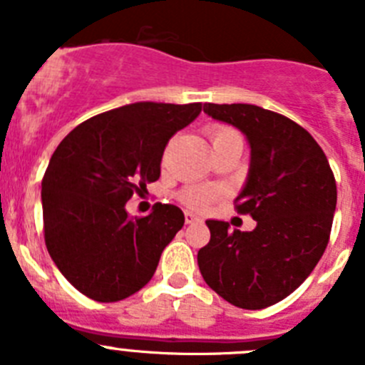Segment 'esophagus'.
Wrapping results in <instances>:
<instances>
[{
  "label": "esophagus",
  "instance_id": "34e87169",
  "mask_svg": "<svg viewBox=\"0 0 365 365\" xmlns=\"http://www.w3.org/2000/svg\"><path fill=\"white\" fill-rule=\"evenodd\" d=\"M185 221L186 225H193V222H202V217H199L197 214H192V212H186Z\"/></svg>",
  "mask_w": 365,
  "mask_h": 365
}]
</instances>
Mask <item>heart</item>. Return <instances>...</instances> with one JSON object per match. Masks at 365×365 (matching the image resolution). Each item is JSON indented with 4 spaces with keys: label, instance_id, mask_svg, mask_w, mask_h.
<instances>
[{
    "label": "heart",
    "instance_id": "obj_1",
    "mask_svg": "<svg viewBox=\"0 0 365 365\" xmlns=\"http://www.w3.org/2000/svg\"><path fill=\"white\" fill-rule=\"evenodd\" d=\"M208 135L212 138V144H217L232 137H240L232 128H227V125H212L208 130ZM217 197V190L205 188V186H192V188H186L185 192L180 193V201L190 206V208H195V210H205L206 206H210Z\"/></svg>",
    "mask_w": 365,
    "mask_h": 365
}]
</instances>
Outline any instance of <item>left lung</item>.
I'll list each match as a JSON object with an SVG mask.
<instances>
[{"mask_svg": "<svg viewBox=\"0 0 365 365\" xmlns=\"http://www.w3.org/2000/svg\"><path fill=\"white\" fill-rule=\"evenodd\" d=\"M205 113L243 131L250 170L235 197L252 232L206 221L210 241L197 252L212 291L240 309H265L294 292L324 256L336 208V180L307 130L252 104H205Z\"/></svg>", "mask_w": 365, "mask_h": 365, "instance_id": "1", "label": "left lung"}]
</instances>
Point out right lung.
<instances>
[{
  "instance_id": "obj_1",
  "label": "right lung",
  "mask_w": 365,
  "mask_h": 365,
  "mask_svg": "<svg viewBox=\"0 0 365 365\" xmlns=\"http://www.w3.org/2000/svg\"><path fill=\"white\" fill-rule=\"evenodd\" d=\"M201 108L135 102L82 122L58 144L41 180L45 245L87 298L120 302L153 278L185 214L157 202L150 215L131 219L125 202L159 179L168 140Z\"/></svg>"
}]
</instances>
